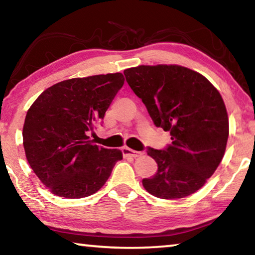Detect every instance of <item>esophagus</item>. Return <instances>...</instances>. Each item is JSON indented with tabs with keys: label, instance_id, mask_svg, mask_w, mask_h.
<instances>
[{
	"label": "esophagus",
	"instance_id": "obj_1",
	"mask_svg": "<svg viewBox=\"0 0 255 255\" xmlns=\"http://www.w3.org/2000/svg\"><path fill=\"white\" fill-rule=\"evenodd\" d=\"M123 154L125 157H137L139 156V155H141V152H137V150H133L129 147H124Z\"/></svg>",
	"mask_w": 255,
	"mask_h": 255
}]
</instances>
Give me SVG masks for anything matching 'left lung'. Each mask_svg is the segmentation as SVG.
Segmentation results:
<instances>
[{
  "label": "left lung",
  "mask_w": 255,
  "mask_h": 255,
  "mask_svg": "<svg viewBox=\"0 0 255 255\" xmlns=\"http://www.w3.org/2000/svg\"><path fill=\"white\" fill-rule=\"evenodd\" d=\"M156 127L170 131L172 144L148 147L157 172L143 179L161 199H180L198 191L222 162L228 139V116L218 90L190 68L140 65L124 71Z\"/></svg>",
  "instance_id": "obj_1"
}]
</instances>
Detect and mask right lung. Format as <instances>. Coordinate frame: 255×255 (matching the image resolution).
<instances>
[{"instance_id": "add662e5", "label": "right lung", "mask_w": 255, "mask_h": 255, "mask_svg": "<svg viewBox=\"0 0 255 255\" xmlns=\"http://www.w3.org/2000/svg\"><path fill=\"white\" fill-rule=\"evenodd\" d=\"M124 82L122 73L65 80L29 108L22 130L25 157L51 193L68 199L91 196L123 159L122 150L94 145L89 133L102 123Z\"/></svg>"}]
</instances>
